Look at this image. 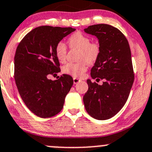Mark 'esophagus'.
I'll return each mask as SVG.
<instances>
[{
	"label": "esophagus",
	"instance_id": "1",
	"mask_svg": "<svg viewBox=\"0 0 152 152\" xmlns=\"http://www.w3.org/2000/svg\"><path fill=\"white\" fill-rule=\"evenodd\" d=\"M82 80L79 79H78V78H73V83H74V85H76V84L79 83Z\"/></svg>",
	"mask_w": 152,
	"mask_h": 152
}]
</instances>
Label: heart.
I'll list each match as a JSON object with an SVG mask.
<instances>
[{
  "mask_svg": "<svg viewBox=\"0 0 152 152\" xmlns=\"http://www.w3.org/2000/svg\"><path fill=\"white\" fill-rule=\"evenodd\" d=\"M68 43L71 48L79 49V59L77 63L69 62L62 67L65 74L73 77H79L87 69V63L93 64L100 55V46L96 42H90V39L80 32L73 34L68 38ZM67 46L63 42H59L55 47V54L58 60L63 62L65 60Z\"/></svg>",
  "mask_w": 152,
  "mask_h": 152,
  "instance_id": "obj_1",
  "label": "heart"
}]
</instances>
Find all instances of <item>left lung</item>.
Here are the masks:
<instances>
[{
	"mask_svg": "<svg viewBox=\"0 0 152 152\" xmlns=\"http://www.w3.org/2000/svg\"><path fill=\"white\" fill-rule=\"evenodd\" d=\"M85 33L96 36L100 55L91 69V77L103 79V85L87 79L88 90L83 97L85 110L97 120H107L122 109L134 82L131 50L126 38L107 24L90 26Z\"/></svg>",
	"mask_w": 152,
	"mask_h": 152,
	"instance_id": "1",
	"label": "left lung"
}]
</instances>
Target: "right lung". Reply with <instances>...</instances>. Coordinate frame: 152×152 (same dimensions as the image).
Segmentation results:
<instances>
[{
    "label": "right lung",
    "mask_w": 152,
    "mask_h": 152,
    "mask_svg": "<svg viewBox=\"0 0 152 152\" xmlns=\"http://www.w3.org/2000/svg\"><path fill=\"white\" fill-rule=\"evenodd\" d=\"M76 28L49 26L35 28L27 34L17 48L15 79L18 92L27 107L40 118H50L62 110L73 78L63 74L56 80L50 75L60 71L55 47Z\"/></svg>",
    "instance_id": "1"
}]
</instances>
